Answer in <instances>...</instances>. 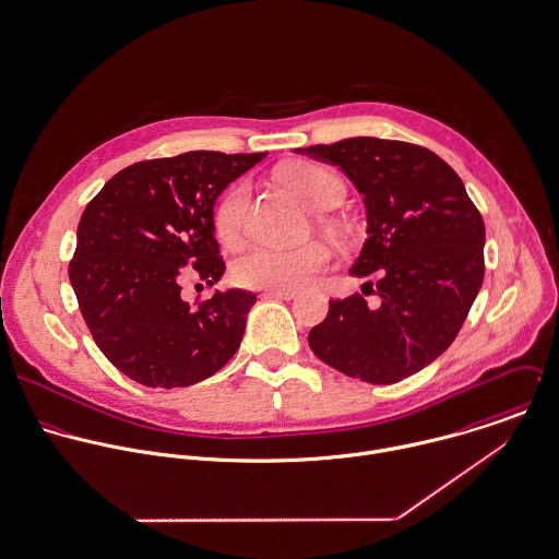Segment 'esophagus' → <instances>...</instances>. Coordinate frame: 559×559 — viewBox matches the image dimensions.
<instances>
[{"label": "esophagus", "mask_w": 559, "mask_h": 559, "mask_svg": "<svg viewBox=\"0 0 559 559\" xmlns=\"http://www.w3.org/2000/svg\"><path fill=\"white\" fill-rule=\"evenodd\" d=\"M261 296L263 298H276V300H294L296 292H289V289H265Z\"/></svg>", "instance_id": "obj_1"}]
</instances>
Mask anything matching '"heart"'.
Wrapping results in <instances>:
<instances>
[{"instance_id": "b5f03b06", "label": "heart", "mask_w": 559, "mask_h": 559, "mask_svg": "<svg viewBox=\"0 0 559 559\" xmlns=\"http://www.w3.org/2000/svg\"><path fill=\"white\" fill-rule=\"evenodd\" d=\"M281 179L311 207L331 210L343 197V183L329 168L311 162H294L281 168ZM250 188L246 181H235L224 190L214 210V228L224 243L239 239L248 205ZM333 263V252L322 241H311L298 248L250 246L233 263V276L243 287L257 289H302L318 281Z\"/></svg>"}]
</instances>
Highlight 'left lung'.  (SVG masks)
<instances>
[{
  "mask_svg": "<svg viewBox=\"0 0 559 559\" xmlns=\"http://www.w3.org/2000/svg\"><path fill=\"white\" fill-rule=\"evenodd\" d=\"M338 166L365 197L367 239L349 274L378 272L380 305L331 300L309 333L320 360L371 384L400 382L439 358L484 281V221L455 170L430 148L347 138L296 148ZM373 285V283H367Z\"/></svg>",
  "mask_w": 559,
  "mask_h": 559,
  "instance_id": "1",
  "label": "left lung"
}]
</instances>
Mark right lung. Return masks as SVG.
Listing matches in <instances>:
<instances>
[{
    "instance_id": "1",
    "label": "right lung",
    "mask_w": 559,
    "mask_h": 559,
    "mask_svg": "<svg viewBox=\"0 0 559 559\" xmlns=\"http://www.w3.org/2000/svg\"><path fill=\"white\" fill-rule=\"evenodd\" d=\"M265 153L190 151L116 173L86 205L69 278L84 322L118 371L153 389L190 386L230 360L257 296L188 305L181 276L221 281L214 205Z\"/></svg>"
}]
</instances>
